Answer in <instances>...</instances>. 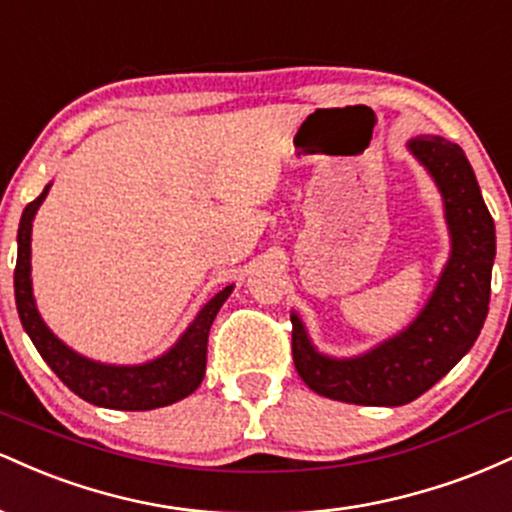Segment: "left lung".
<instances>
[{"label": "left lung", "instance_id": "1", "mask_svg": "<svg viewBox=\"0 0 512 512\" xmlns=\"http://www.w3.org/2000/svg\"><path fill=\"white\" fill-rule=\"evenodd\" d=\"M407 149L436 182L450 233V257L424 308L395 337L349 358L317 351L301 317L291 313L298 375L317 395L346 404L414 402L472 349L489 313L496 226L474 170L460 146L443 137H416Z\"/></svg>", "mask_w": 512, "mask_h": 512}]
</instances>
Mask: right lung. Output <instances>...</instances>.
Returning a JSON list of instances; mask_svg holds the SVG:
<instances>
[{
  "mask_svg": "<svg viewBox=\"0 0 512 512\" xmlns=\"http://www.w3.org/2000/svg\"><path fill=\"white\" fill-rule=\"evenodd\" d=\"M50 187L52 182L45 185L38 199H33L23 209L19 223V257H16L14 269L16 310H19L23 330L31 337L38 354L74 395L96 404V407L146 411L168 407V404L192 395L202 383L204 370H207V339L211 322H214L221 305L226 303V298L231 296L233 284L204 303V308L199 310L195 320L187 325V330L180 334L178 342L170 346L166 354L151 358L146 363H134V366H115V363H101L81 356L45 325L33 298L31 231L35 214L48 197Z\"/></svg>",
  "mask_w": 512,
  "mask_h": 512,
  "instance_id": "1",
  "label": "right lung"
}]
</instances>
